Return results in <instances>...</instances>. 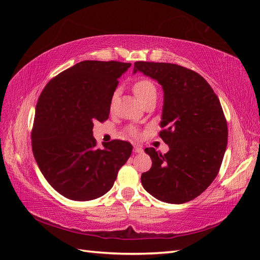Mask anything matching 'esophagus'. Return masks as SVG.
Wrapping results in <instances>:
<instances>
[{"label":"esophagus","mask_w":260,"mask_h":260,"mask_svg":"<svg viewBox=\"0 0 260 260\" xmlns=\"http://www.w3.org/2000/svg\"><path fill=\"white\" fill-rule=\"evenodd\" d=\"M134 153H142L143 152V148L139 145H134V148H133Z\"/></svg>","instance_id":"obj_1"}]
</instances>
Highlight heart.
Returning <instances> with one entry per match:
<instances>
[{
  "instance_id": "b5f03b06",
  "label": "heart",
  "mask_w": 260,
  "mask_h": 260,
  "mask_svg": "<svg viewBox=\"0 0 260 260\" xmlns=\"http://www.w3.org/2000/svg\"><path fill=\"white\" fill-rule=\"evenodd\" d=\"M133 91L142 104L146 102L147 99H150L152 97H156V92H157L155 85H154L153 81H151L150 79L137 80L133 85ZM115 97H116V93H114L113 101L115 99ZM127 132H128L132 136H137V129L135 127H128V128H127Z\"/></svg>"
}]
</instances>
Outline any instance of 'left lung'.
Here are the masks:
<instances>
[{"mask_svg": "<svg viewBox=\"0 0 260 260\" xmlns=\"http://www.w3.org/2000/svg\"><path fill=\"white\" fill-rule=\"evenodd\" d=\"M137 71L163 88L159 137L170 148L164 155L145 148L152 168L141 176L143 187L163 202L191 201L207 190L221 167L228 142L221 104L202 76L182 66L136 61Z\"/></svg>", "mask_w": 260, "mask_h": 260, "instance_id": "1", "label": "left lung"}]
</instances>
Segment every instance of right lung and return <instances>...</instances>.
Returning a JSON list of instances; mask_svg holds the SVG:
<instances>
[{
  "mask_svg": "<svg viewBox=\"0 0 260 260\" xmlns=\"http://www.w3.org/2000/svg\"><path fill=\"white\" fill-rule=\"evenodd\" d=\"M131 63L86 60L48 82L36 107L31 140L38 167L54 190L75 201L107 193L131 156V143L96 146L92 127L108 118L118 78Z\"/></svg>",
  "mask_w": 260,
  "mask_h": 260,
  "instance_id": "obj_1",
  "label": "right lung"
}]
</instances>
